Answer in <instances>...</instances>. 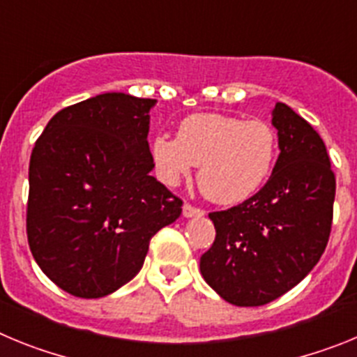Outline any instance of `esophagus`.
Segmentation results:
<instances>
[{
	"label": "esophagus",
	"instance_id": "34e87169",
	"mask_svg": "<svg viewBox=\"0 0 357 357\" xmlns=\"http://www.w3.org/2000/svg\"><path fill=\"white\" fill-rule=\"evenodd\" d=\"M182 214H184L185 218H195V216H204V211L200 209V207H195L191 206V204H184V207H182Z\"/></svg>",
	"mask_w": 357,
	"mask_h": 357
}]
</instances>
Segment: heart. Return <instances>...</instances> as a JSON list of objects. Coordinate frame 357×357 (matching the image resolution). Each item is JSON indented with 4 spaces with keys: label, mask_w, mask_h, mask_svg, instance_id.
I'll use <instances>...</instances> for the list:
<instances>
[{
    "label": "heart",
    "mask_w": 357,
    "mask_h": 357,
    "mask_svg": "<svg viewBox=\"0 0 357 357\" xmlns=\"http://www.w3.org/2000/svg\"><path fill=\"white\" fill-rule=\"evenodd\" d=\"M150 153L164 184L176 185L198 164L202 193L216 204H238L272 175L279 137L263 119L209 112L182 119L176 137L155 135Z\"/></svg>",
    "instance_id": "heart-1"
}]
</instances>
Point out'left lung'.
<instances>
[{"instance_id": "left-lung-1", "label": "left lung", "mask_w": 357, "mask_h": 357, "mask_svg": "<svg viewBox=\"0 0 357 357\" xmlns=\"http://www.w3.org/2000/svg\"><path fill=\"white\" fill-rule=\"evenodd\" d=\"M279 159L266 184L248 200L211 213L213 247L200 272L223 301L264 305L296 286L329 241L336 178L327 148L304 118L275 103Z\"/></svg>"}]
</instances>
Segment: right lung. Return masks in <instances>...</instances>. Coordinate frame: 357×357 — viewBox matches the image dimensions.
<instances>
[{
	"label": "right lung",
	"mask_w": 357,
	"mask_h": 357,
	"mask_svg": "<svg viewBox=\"0 0 357 357\" xmlns=\"http://www.w3.org/2000/svg\"><path fill=\"white\" fill-rule=\"evenodd\" d=\"M155 100L105 93L59 110L31 150V255L69 295L100 298L143 268L150 239L181 216L148 146Z\"/></svg>",
	"instance_id": "obj_1"
}]
</instances>
